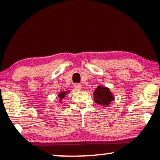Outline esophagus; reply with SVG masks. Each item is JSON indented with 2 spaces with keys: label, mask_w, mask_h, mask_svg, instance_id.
Here are the masks:
<instances>
[{
  "label": "esophagus",
  "mask_w": 160,
  "mask_h": 160,
  "mask_svg": "<svg viewBox=\"0 0 160 160\" xmlns=\"http://www.w3.org/2000/svg\"><path fill=\"white\" fill-rule=\"evenodd\" d=\"M74 89H76V90H80L82 88V86H81V84H80V83H75L74 85Z\"/></svg>",
  "instance_id": "esophagus-1"
}]
</instances>
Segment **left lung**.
<instances>
[{"mask_svg": "<svg viewBox=\"0 0 160 160\" xmlns=\"http://www.w3.org/2000/svg\"><path fill=\"white\" fill-rule=\"evenodd\" d=\"M95 103L100 105H109L113 100V95H111L110 89L108 88L98 86L94 92Z\"/></svg>", "mask_w": 160, "mask_h": 160, "instance_id": "1", "label": "left lung"}]
</instances>
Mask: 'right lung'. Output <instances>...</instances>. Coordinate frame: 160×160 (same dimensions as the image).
<instances>
[{
  "label": "right lung",
  "instance_id": "obj_1",
  "mask_svg": "<svg viewBox=\"0 0 160 160\" xmlns=\"http://www.w3.org/2000/svg\"><path fill=\"white\" fill-rule=\"evenodd\" d=\"M67 93H68V92H67ZM65 94H66L65 92H60L59 94H58V97H59L60 99H62V98H64V97H65Z\"/></svg>",
  "mask_w": 160,
  "mask_h": 160
}]
</instances>
